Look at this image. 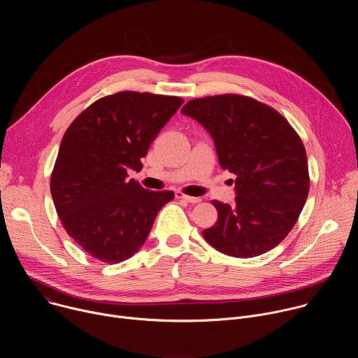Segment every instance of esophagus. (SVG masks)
<instances>
[{
	"label": "esophagus",
	"mask_w": 358,
	"mask_h": 358,
	"mask_svg": "<svg viewBox=\"0 0 358 358\" xmlns=\"http://www.w3.org/2000/svg\"><path fill=\"white\" fill-rule=\"evenodd\" d=\"M176 198L182 199V201H187V202H189V203H196V202H199V201H201V198H198V196H189V195H185V194H184V192H181V191H177V192H176Z\"/></svg>",
	"instance_id": "34e87169"
}]
</instances>
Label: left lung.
Returning a JSON list of instances; mask_svg holds the SVG:
<instances>
[{
  "label": "left lung",
  "instance_id": "1",
  "mask_svg": "<svg viewBox=\"0 0 358 358\" xmlns=\"http://www.w3.org/2000/svg\"><path fill=\"white\" fill-rule=\"evenodd\" d=\"M213 136L220 166L236 176L235 203L214 199L218 220L202 235L220 252L253 258L292 231L309 195L301 138L273 108L225 93L192 99L182 108Z\"/></svg>",
  "mask_w": 358,
  "mask_h": 358
}]
</instances>
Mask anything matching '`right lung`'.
<instances>
[{"label":"right lung","mask_w":358,"mask_h":358,"mask_svg":"<svg viewBox=\"0 0 358 358\" xmlns=\"http://www.w3.org/2000/svg\"><path fill=\"white\" fill-rule=\"evenodd\" d=\"M182 103L178 96L123 90L93 101L65 131L50 194L65 231L92 258H131L174 198L127 180V170L143 169L150 144Z\"/></svg>","instance_id":"obj_1"}]
</instances>
